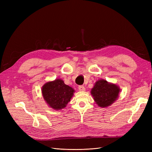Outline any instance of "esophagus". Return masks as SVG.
<instances>
[{"label": "esophagus", "instance_id": "esophagus-1", "mask_svg": "<svg viewBox=\"0 0 152 152\" xmlns=\"http://www.w3.org/2000/svg\"><path fill=\"white\" fill-rule=\"evenodd\" d=\"M78 88H79V90L80 91H86V88L84 86H79Z\"/></svg>", "mask_w": 152, "mask_h": 152}]
</instances>
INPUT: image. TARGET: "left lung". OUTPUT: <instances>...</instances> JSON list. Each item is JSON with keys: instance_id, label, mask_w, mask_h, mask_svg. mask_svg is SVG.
I'll use <instances>...</instances> for the list:
<instances>
[{"instance_id": "8db88e82", "label": "left lung", "mask_w": 152, "mask_h": 152, "mask_svg": "<svg viewBox=\"0 0 152 152\" xmlns=\"http://www.w3.org/2000/svg\"><path fill=\"white\" fill-rule=\"evenodd\" d=\"M120 91V88L116 84L102 79L96 82L91 93L96 104L100 107L104 108L115 102Z\"/></svg>"}]
</instances>
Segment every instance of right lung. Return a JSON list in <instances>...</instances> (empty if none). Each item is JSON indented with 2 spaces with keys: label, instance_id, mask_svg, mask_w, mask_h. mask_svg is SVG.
<instances>
[{
  "label": "right lung",
  "instance_id": "obj_1",
  "mask_svg": "<svg viewBox=\"0 0 152 152\" xmlns=\"http://www.w3.org/2000/svg\"><path fill=\"white\" fill-rule=\"evenodd\" d=\"M75 91L66 85L61 79L48 82L42 87L43 98L50 107L54 110H61L66 107Z\"/></svg>",
  "mask_w": 152,
  "mask_h": 152
}]
</instances>
